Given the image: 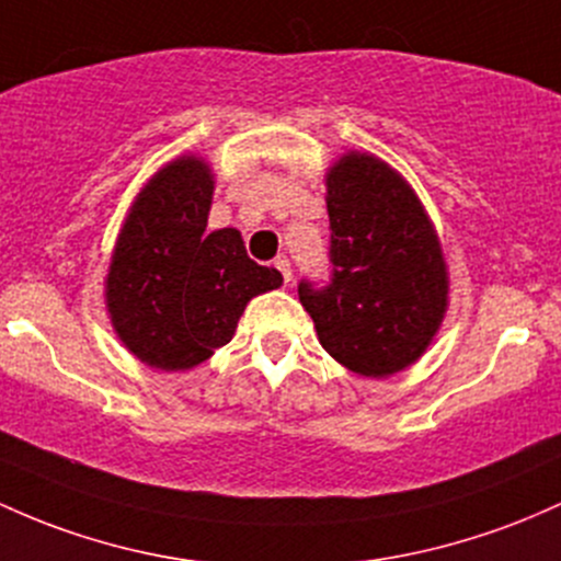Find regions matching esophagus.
Masks as SVG:
<instances>
[{"instance_id":"1","label":"esophagus","mask_w":561,"mask_h":561,"mask_svg":"<svg viewBox=\"0 0 561 561\" xmlns=\"http://www.w3.org/2000/svg\"><path fill=\"white\" fill-rule=\"evenodd\" d=\"M274 266H276V271H279V274H282V282H285V285H290V279H293L290 261H287V257H276Z\"/></svg>"}]
</instances>
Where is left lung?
Listing matches in <instances>:
<instances>
[{
	"instance_id": "1",
	"label": "left lung",
	"mask_w": 561,
	"mask_h": 561,
	"mask_svg": "<svg viewBox=\"0 0 561 561\" xmlns=\"http://www.w3.org/2000/svg\"><path fill=\"white\" fill-rule=\"evenodd\" d=\"M332 282L298 295L335 362L365 378L415 365L445 322L450 274L415 188L380 157L346 151L324 175Z\"/></svg>"
}]
</instances>
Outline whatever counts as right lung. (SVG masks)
Segmentation results:
<instances>
[{"mask_svg": "<svg viewBox=\"0 0 561 561\" xmlns=\"http://www.w3.org/2000/svg\"><path fill=\"white\" fill-rule=\"evenodd\" d=\"M210 162L183 153L138 191L111 250L106 311L122 346L144 365L183 373L226 346L255 295L282 287L237 229L207 231Z\"/></svg>", "mask_w": 561, "mask_h": 561, "instance_id": "1", "label": "right lung"}]
</instances>
